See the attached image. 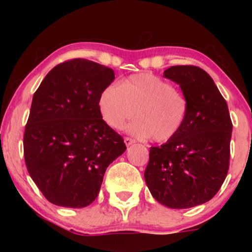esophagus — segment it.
Instances as JSON below:
<instances>
[{"mask_svg": "<svg viewBox=\"0 0 252 252\" xmlns=\"http://www.w3.org/2000/svg\"><path fill=\"white\" fill-rule=\"evenodd\" d=\"M124 142H126V146H131V144L135 143V140L131 137H124Z\"/></svg>", "mask_w": 252, "mask_h": 252, "instance_id": "34e87169", "label": "esophagus"}]
</instances>
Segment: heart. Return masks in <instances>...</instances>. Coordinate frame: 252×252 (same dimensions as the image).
I'll return each mask as SVG.
<instances>
[{
  "label": "heart",
  "mask_w": 252,
  "mask_h": 252,
  "mask_svg": "<svg viewBox=\"0 0 252 252\" xmlns=\"http://www.w3.org/2000/svg\"><path fill=\"white\" fill-rule=\"evenodd\" d=\"M104 122L122 129L135 116L129 131L156 142H167L182 129L189 115V99L167 80L152 73L135 74L117 84H109L98 100Z\"/></svg>",
  "instance_id": "b5f03b06"
}]
</instances>
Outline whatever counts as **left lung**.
Returning a JSON list of instances; mask_svg holds the SVG:
<instances>
[{
    "instance_id": "obj_1",
    "label": "left lung",
    "mask_w": 252,
    "mask_h": 252,
    "mask_svg": "<svg viewBox=\"0 0 252 252\" xmlns=\"http://www.w3.org/2000/svg\"><path fill=\"white\" fill-rule=\"evenodd\" d=\"M163 77L180 85L189 115L174 138L150 148L144 179L160 204L189 209L211 200L226 178L232 122L226 100L202 68L172 66Z\"/></svg>"
}]
</instances>
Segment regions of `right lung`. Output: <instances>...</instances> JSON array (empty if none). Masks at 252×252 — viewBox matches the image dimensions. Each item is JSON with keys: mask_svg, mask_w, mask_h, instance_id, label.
Here are the masks:
<instances>
[{"mask_svg": "<svg viewBox=\"0 0 252 252\" xmlns=\"http://www.w3.org/2000/svg\"><path fill=\"white\" fill-rule=\"evenodd\" d=\"M114 79V70L78 58L52 68L34 94L25 162L52 204L72 209L92 204L109 164L126 152L123 137L104 122L98 105Z\"/></svg>", "mask_w": 252, "mask_h": 252, "instance_id": "right-lung-1", "label": "right lung"}]
</instances>
